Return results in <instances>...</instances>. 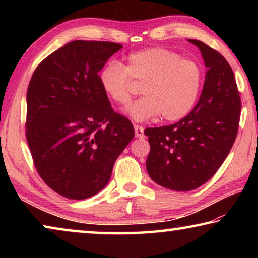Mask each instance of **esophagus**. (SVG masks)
<instances>
[{
  "label": "esophagus",
  "instance_id": "esophagus-1",
  "mask_svg": "<svg viewBox=\"0 0 258 258\" xmlns=\"http://www.w3.org/2000/svg\"><path fill=\"white\" fill-rule=\"evenodd\" d=\"M134 131H135V137H137V138L145 137V134H143V131H145V128H143L142 126L134 125Z\"/></svg>",
  "mask_w": 258,
  "mask_h": 258
}]
</instances>
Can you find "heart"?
<instances>
[{"label":"heart","instance_id":"heart-1","mask_svg":"<svg viewBox=\"0 0 258 258\" xmlns=\"http://www.w3.org/2000/svg\"><path fill=\"white\" fill-rule=\"evenodd\" d=\"M131 78L143 84L145 97L128 106L126 112L137 121L161 115L167 121L184 118L195 108L204 83V72L194 60L183 59L176 52L152 47L131 54L127 64L111 61L100 72L103 92L118 104L132 97Z\"/></svg>","mask_w":258,"mask_h":258}]
</instances>
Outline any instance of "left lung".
Wrapping results in <instances>:
<instances>
[{"mask_svg": "<svg viewBox=\"0 0 258 258\" xmlns=\"http://www.w3.org/2000/svg\"><path fill=\"white\" fill-rule=\"evenodd\" d=\"M187 41L202 52L207 68L199 101L177 123L145 130L150 143L148 174L174 191L194 190L217 172L234 143L241 110L228 61L202 41Z\"/></svg>", "mask_w": 258, "mask_h": 258, "instance_id": "1", "label": "left lung"}]
</instances>
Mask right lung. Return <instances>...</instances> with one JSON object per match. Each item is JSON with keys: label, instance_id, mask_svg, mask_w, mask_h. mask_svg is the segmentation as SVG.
I'll list each match as a JSON object with an SVG mask.
<instances>
[{"label": "right lung", "instance_id": "right-lung-1", "mask_svg": "<svg viewBox=\"0 0 258 258\" xmlns=\"http://www.w3.org/2000/svg\"><path fill=\"white\" fill-rule=\"evenodd\" d=\"M121 47L69 42L30 78L26 138L42 180L62 197L82 200L101 191L134 138L132 123L113 111L98 75Z\"/></svg>", "mask_w": 258, "mask_h": 258}]
</instances>
